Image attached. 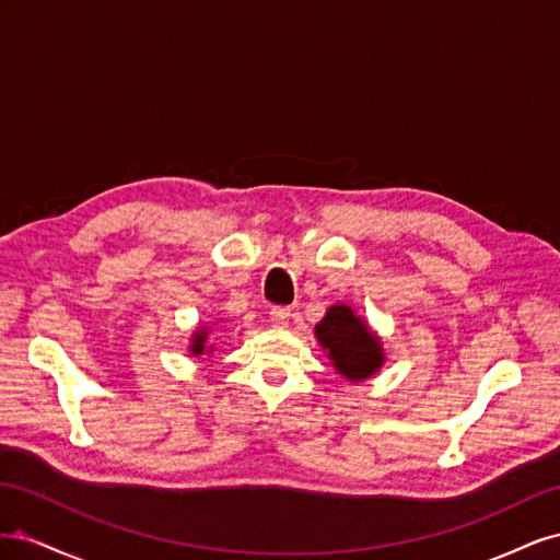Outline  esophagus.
<instances>
[{
	"label": "esophagus",
	"instance_id": "1",
	"mask_svg": "<svg viewBox=\"0 0 560 560\" xmlns=\"http://www.w3.org/2000/svg\"><path fill=\"white\" fill-rule=\"evenodd\" d=\"M290 317H292L290 308L278 306V308L270 311V325H273V327H287V325H290Z\"/></svg>",
	"mask_w": 560,
	"mask_h": 560
}]
</instances>
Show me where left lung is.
<instances>
[{"label":"left lung","mask_w":560,"mask_h":560,"mask_svg":"<svg viewBox=\"0 0 560 560\" xmlns=\"http://www.w3.org/2000/svg\"><path fill=\"white\" fill-rule=\"evenodd\" d=\"M315 338L327 352L336 374L350 383L376 376L385 364L381 336L348 303L329 306L315 325Z\"/></svg>","instance_id":"left-lung-1"}]
</instances>
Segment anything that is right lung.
<instances>
[{"label": "right lung", "instance_id": "obj_1", "mask_svg": "<svg viewBox=\"0 0 560 560\" xmlns=\"http://www.w3.org/2000/svg\"><path fill=\"white\" fill-rule=\"evenodd\" d=\"M212 334V325H200L194 334H191V343H189V352L194 354V358H198V354H212L214 352V343L210 346L208 338Z\"/></svg>", "mask_w": 560, "mask_h": 560}]
</instances>
